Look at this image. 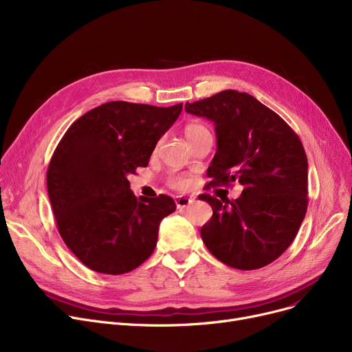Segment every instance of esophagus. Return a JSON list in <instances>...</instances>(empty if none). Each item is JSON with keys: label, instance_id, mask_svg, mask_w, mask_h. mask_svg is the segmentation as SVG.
I'll list each match as a JSON object with an SVG mask.
<instances>
[{"label": "esophagus", "instance_id": "obj_1", "mask_svg": "<svg viewBox=\"0 0 352 352\" xmlns=\"http://www.w3.org/2000/svg\"><path fill=\"white\" fill-rule=\"evenodd\" d=\"M174 201H175V206H177V208L178 210H182V208H186V207H188L191 202H192V198H188V197H175L174 198Z\"/></svg>", "mask_w": 352, "mask_h": 352}]
</instances>
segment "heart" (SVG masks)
Returning <instances> with one entry per match:
<instances>
[{"label":"heart","mask_w":352,"mask_h":352,"mask_svg":"<svg viewBox=\"0 0 352 352\" xmlns=\"http://www.w3.org/2000/svg\"><path fill=\"white\" fill-rule=\"evenodd\" d=\"M204 129H207L202 124H198V122H190L186 129H184V134H186L187 140L194 137L195 134L204 131ZM170 186L174 187V188H178V190H184L190 186V179L186 178V177H173L170 179Z\"/></svg>","instance_id":"heart-1"}]
</instances>
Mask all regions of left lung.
Listing matches in <instances>:
<instances>
[{
  "label": "left lung",
  "mask_w": 352,
  "mask_h": 352,
  "mask_svg": "<svg viewBox=\"0 0 352 352\" xmlns=\"http://www.w3.org/2000/svg\"><path fill=\"white\" fill-rule=\"evenodd\" d=\"M186 111L215 125L208 187L243 186L235 201L199 195L212 207L202 241L217 260L236 270L271 264L291 245L307 212L308 161L301 140L247 92L221 91L187 102Z\"/></svg>",
  "instance_id": "8db88e82"
}]
</instances>
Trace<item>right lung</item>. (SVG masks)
Wrapping results in <instances>:
<instances>
[{"label": "right lung", "mask_w": 352, "mask_h": 352, "mask_svg": "<svg viewBox=\"0 0 352 352\" xmlns=\"http://www.w3.org/2000/svg\"><path fill=\"white\" fill-rule=\"evenodd\" d=\"M181 109L105 102L74 122L55 148L47 171L51 208L65 245L89 270L125 274L154 252L160 223L175 202L164 194L137 199L128 175L148 165Z\"/></svg>", "instance_id": "1"}]
</instances>
